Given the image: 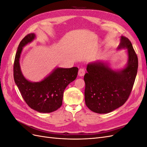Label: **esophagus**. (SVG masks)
<instances>
[{
    "mask_svg": "<svg viewBox=\"0 0 147 147\" xmlns=\"http://www.w3.org/2000/svg\"><path fill=\"white\" fill-rule=\"evenodd\" d=\"M84 74H85V70L83 68L82 69H80L78 70V76L80 77H83L84 76Z\"/></svg>",
    "mask_w": 147,
    "mask_h": 147,
    "instance_id": "34e87169",
    "label": "esophagus"
}]
</instances>
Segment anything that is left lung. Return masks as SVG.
<instances>
[{
	"label": "left lung",
	"mask_w": 147,
	"mask_h": 147,
	"mask_svg": "<svg viewBox=\"0 0 147 147\" xmlns=\"http://www.w3.org/2000/svg\"><path fill=\"white\" fill-rule=\"evenodd\" d=\"M118 50L127 48L126 66L119 70L109 67L107 63L97 61L88 64L84 99L88 109L97 113H108L122 106L129 96L137 73L138 58L132 43L121 36Z\"/></svg>",
	"instance_id": "obj_1"
}]
</instances>
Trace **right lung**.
Returning a JSON list of instances; mask_svg holds the SVG:
<instances>
[{
    "label": "right lung",
    "instance_id": "obj_1",
    "mask_svg": "<svg viewBox=\"0 0 147 147\" xmlns=\"http://www.w3.org/2000/svg\"><path fill=\"white\" fill-rule=\"evenodd\" d=\"M34 33L26 35L19 44L13 65V77L21 94L29 107L40 113H51L61 107L64 91L77 78L78 69L57 67L39 82H31L21 72L20 58L23 47L33 41Z\"/></svg>",
    "mask_w": 147,
    "mask_h": 147
}]
</instances>
